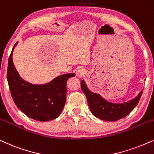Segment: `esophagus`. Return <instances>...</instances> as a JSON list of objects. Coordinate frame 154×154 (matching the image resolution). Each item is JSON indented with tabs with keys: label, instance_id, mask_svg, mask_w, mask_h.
I'll use <instances>...</instances> for the list:
<instances>
[{
	"label": "esophagus",
	"instance_id": "obj_1",
	"mask_svg": "<svg viewBox=\"0 0 154 154\" xmlns=\"http://www.w3.org/2000/svg\"><path fill=\"white\" fill-rule=\"evenodd\" d=\"M84 75H85L84 69H79L76 71V75L79 78H82L83 76H84Z\"/></svg>",
	"mask_w": 154,
	"mask_h": 154
}]
</instances>
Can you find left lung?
Wrapping results in <instances>:
<instances>
[{"label":"left lung","instance_id":"1","mask_svg":"<svg viewBox=\"0 0 154 154\" xmlns=\"http://www.w3.org/2000/svg\"><path fill=\"white\" fill-rule=\"evenodd\" d=\"M81 89L87 98L89 108L95 117L105 121H117L127 116L137 106L142 95V91L131 100L122 103H114L105 100L100 95L88 88L84 80L81 82Z\"/></svg>","mask_w":154,"mask_h":154}]
</instances>
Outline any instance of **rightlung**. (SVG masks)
<instances>
[{
  "mask_svg": "<svg viewBox=\"0 0 154 154\" xmlns=\"http://www.w3.org/2000/svg\"><path fill=\"white\" fill-rule=\"evenodd\" d=\"M14 46L8 59L7 79L16 106L27 117L40 122L52 120L63 110L66 99V83L75 74L57 76L49 83L35 85L24 81L15 69L13 61Z\"/></svg>",
  "mask_w": 154,
  "mask_h": 154,
  "instance_id": "add662e5",
  "label": "right lung"
}]
</instances>
